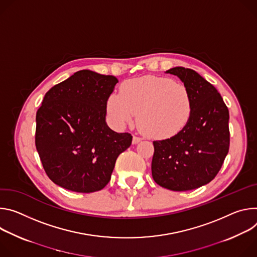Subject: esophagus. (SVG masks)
<instances>
[{
    "instance_id": "1",
    "label": "esophagus",
    "mask_w": 257,
    "mask_h": 257,
    "mask_svg": "<svg viewBox=\"0 0 257 257\" xmlns=\"http://www.w3.org/2000/svg\"><path fill=\"white\" fill-rule=\"evenodd\" d=\"M141 141H142V138L137 137V136H134V137H133V144H134V145H136V144L140 143Z\"/></svg>"
}]
</instances>
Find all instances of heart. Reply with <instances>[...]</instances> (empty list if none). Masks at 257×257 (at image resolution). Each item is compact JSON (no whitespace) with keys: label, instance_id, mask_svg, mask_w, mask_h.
I'll return each instance as SVG.
<instances>
[{"label":"heart","instance_id":"heart-1","mask_svg":"<svg viewBox=\"0 0 257 257\" xmlns=\"http://www.w3.org/2000/svg\"><path fill=\"white\" fill-rule=\"evenodd\" d=\"M192 109V96L186 84L153 75L125 80L119 95L111 94L106 102L108 117L116 127L130 124L138 113L140 130L155 139L181 133L191 118Z\"/></svg>","mask_w":257,"mask_h":257}]
</instances>
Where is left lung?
<instances>
[{"mask_svg": "<svg viewBox=\"0 0 257 257\" xmlns=\"http://www.w3.org/2000/svg\"><path fill=\"white\" fill-rule=\"evenodd\" d=\"M165 72L187 85L193 109L181 133L153 142L152 177L168 190H194L215 178L229 152V110L217 90L195 70L179 66Z\"/></svg>", "mask_w": 257, "mask_h": 257, "instance_id": "left-lung-1", "label": "left lung"}]
</instances>
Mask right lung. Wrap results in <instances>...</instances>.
<instances>
[{"label":"right lung","instance_id":"obj_1","mask_svg":"<svg viewBox=\"0 0 257 257\" xmlns=\"http://www.w3.org/2000/svg\"><path fill=\"white\" fill-rule=\"evenodd\" d=\"M117 82L113 75L79 70L46 93L37 112L36 147L56 185L92 193L109 183L133 140L106 123V102Z\"/></svg>","mask_w":257,"mask_h":257}]
</instances>
